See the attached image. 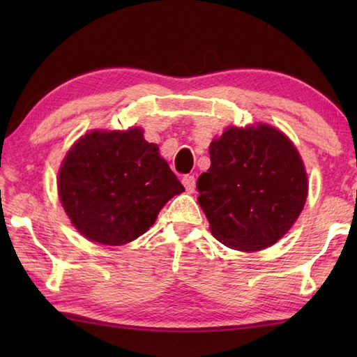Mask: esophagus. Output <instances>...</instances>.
Returning <instances> with one entry per match:
<instances>
[{"label": "esophagus", "instance_id": "obj_1", "mask_svg": "<svg viewBox=\"0 0 357 357\" xmlns=\"http://www.w3.org/2000/svg\"><path fill=\"white\" fill-rule=\"evenodd\" d=\"M183 184L185 187V190L188 193H193L195 192V185H196V179L193 174H185V176L183 178Z\"/></svg>", "mask_w": 357, "mask_h": 357}]
</instances>
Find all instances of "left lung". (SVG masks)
I'll return each instance as SVG.
<instances>
[{
  "label": "left lung",
  "mask_w": 357,
  "mask_h": 357,
  "mask_svg": "<svg viewBox=\"0 0 357 357\" xmlns=\"http://www.w3.org/2000/svg\"><path fill=\"white\" fill-rule=\"evenodd\" d=\"M210 161L196 187L211 234L241 252L276 244L299 218L308 193L293 142L267 124L229 127L210 144Z\"/></svg>",
  "instance_id": "left-lung-1"
}]
</instances>
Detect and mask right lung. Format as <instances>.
Wrapping results in <instances>:
<instances>
[{"mask_svg": "<svg viewBox=\"0 0 357 357\" xmlns=\"http://www.w3.org/2000/svg\"><path fill=\"white\" fill-rule=\"evenodd\" d=\"M184 192L156 144L142 130H93L66 155L58 193L82 236L123 245L146 233L174 195Z\"/></svg>", "mask_w": 357, "mask_h": 357, "instance_id": "1", "label": "right lung"}]
</instances>
